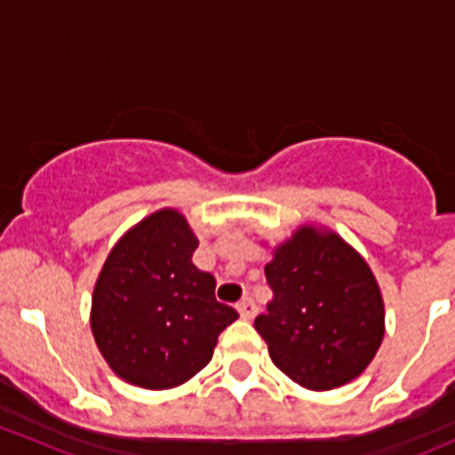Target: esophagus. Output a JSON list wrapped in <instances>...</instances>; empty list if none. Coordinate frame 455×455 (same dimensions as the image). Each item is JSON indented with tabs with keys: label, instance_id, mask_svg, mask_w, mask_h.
<instances>
[{
	"label": "esophagus",
	"instance_id": "esophagus-1",
	"mask_svg": "<svg viewBox=\"0 0 455 455\" xmlns=\"http://www.w3.org/2000/svg\"><path fill=\"white\" fill-rule=\"evenodd\" d=\"M237 313L242 315V319H251V316H255V313H257L255 301L251 299V297H246V299H242L240 304H237Z\"/></svg>",
	"mask_w": 455,
	"mask_h": 455
}]
</instances>
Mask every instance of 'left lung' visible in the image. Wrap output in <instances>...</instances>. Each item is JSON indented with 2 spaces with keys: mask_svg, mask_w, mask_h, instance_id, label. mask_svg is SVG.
<instances>
[{
  "mask_svg": "<svg viewBox=\"0 0 455 455\" xmlns=\"http://www.w3.org/2000/svg\"><path fill=\"white\" fill-rule=\"evenodd\" d=\"M264 273L273 299L255 330L288 379L323 392L368 368L385 334L383 297L368 261L347 242L299 227Z\"/></svg>",
  "mask_w": 455,
  "mask_h": 455,
  "instance_id": "8db88e82",
  "label": "left lung"
}]
</instances>
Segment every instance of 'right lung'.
Here are the masks:
<instances>
[{"instance_id": "1", "label": "right lung", "mask_w": 455, "mask_h": 455, "mask_svg": "<svg viewBox=\"0 0 455 455\" xmlns=\"http://www.w3.org/2000/svg\"><path fill=\"white\" fill-rule=\"evenodd\" d=\"M198 237L176 209H160L125 233L92 295V334L108 365L132 385L169 389L213 356L237 313L215 299V279L196 268Z\"/></svg>"}]
</instances>
